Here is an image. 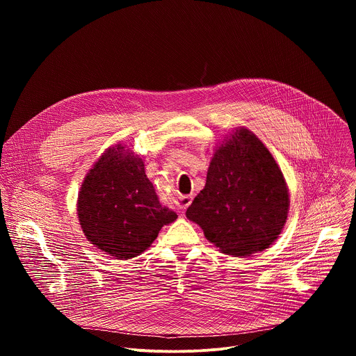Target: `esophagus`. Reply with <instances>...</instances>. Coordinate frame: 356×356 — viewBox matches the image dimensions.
Here are the masks:
<instances>
[{
  "instance_id": "1",
  "label": "esophagus",
  "mask_w": 356,
  "mask_h": 356,
  "mask_svg": "<svg viewBox=\"0 0 356 356\" xmlns=\"http://www.w3.org/2000/svg\"><path fill=\"white\" fill-rule=\"evenodd\" d=\"M191 195H179L176 198V206L179 209H187L191 204Z\"/></svg>"
}]
</instances>
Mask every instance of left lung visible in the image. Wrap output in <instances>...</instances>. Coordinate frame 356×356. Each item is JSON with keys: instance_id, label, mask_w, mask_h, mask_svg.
Returning <instances> with one entry per match:
<instances>
[{"instance_id": "left-lung-1", "label": "left lung", "mask_w": 356, "mask_h": 356, "mask_svg": "<svg viewBox=\"0 0 356 356\" xmlns=\"http://www.w3.org/2000/svg\"><path fill=\"white\" fill-rule=\"evenodd\" d=\"M289 202L284 177L270 152L241 128L214 152L206 186L186 216L224 253L248 257L277 239Z\"/></svg>"}]
</instances>
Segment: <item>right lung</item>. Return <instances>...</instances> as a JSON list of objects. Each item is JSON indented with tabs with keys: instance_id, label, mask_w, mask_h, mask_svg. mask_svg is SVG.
Listing matches in <instances>:
<instances>
[{
	"instance_id": "right-lung-1",
	"label": "right lung",
	"mask_w": 356,
	"mask_h": 356,
	"mask_svg": "<svg viewBox=\"0 0 356 356\" xmlns=\"http://www.w3.org/2000/svg\"><path fill=\"white\" fill-rule=\"evenodd\" d=\"M77 214L87 239L117 259L139 255L177 218L161 204L142 159L121 145L110 147L86 176Z\"/></svg>"
}]
</instances>
